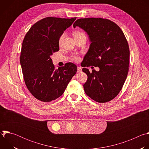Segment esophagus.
<instances>
[{
  "label": "esophagus",
  "instance_id": "34e87169",
  "mask_svg": "<svg viewBox=\"0 0 149 149\" xmlns=\"http://www.w3.org/2000/svg\"><path fill=\"white\" fill-rule=\"evenodd\" d=\"M81 71H82V68L78 66L77 67V72H81Z\"/></svg>",
  "mask_w": 149,
  "mask_h": 149
}]
</instances>
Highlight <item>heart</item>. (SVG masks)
I'll use <instances>...</instances> for the list:
<instances>
[{
    "label": "heart",
    "instance_id": "b5f03b06",
    "mask_svg": "<svg viewBox=\"0 0 149 149\" xmlns=\"http://www.w3.org/2000/svg\"><path fill=\"white\" fill-rule=\"evenodd\" d=\"M73 35H74V38H80V37H82V36H86V34H85L84 32H81V31H75L74 32ZM64 36H65V33H63V34H62V35H61V36L59 37V41H58L59 45H61V44L62 43V41L63 38H64ZM72 58L73 60H74V61H78V59H79V57H78V56L77 54L73 55L72 56Z\"/></svg>",
    "mask_w": 149,
    "mask_h": 149
}]
</instances>
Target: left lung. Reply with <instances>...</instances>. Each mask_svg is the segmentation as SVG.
Here are the masks:
<instances>
[{
  "label": "left lung",
  "instance_id": "8db88e82",
  "mask_svg": "<svg viewBox=\"0 0 149 149\" xmlns=\"http://www.w3.org/2000/svg\"><path fill=\"white\" fill-rule=\"evenodd\" d=\"M73 26L83 29L91 42L82 67L93 65L100 68L98 71L93 70L91 73L88 69L82 68L88 77L84 84L85 93L98 102L110 101L121 91L128 74V42L120 27L108 19H79Z\"/></svg>",
  "mask_w": 149,
  "mask_h": 149
}]
</instances>
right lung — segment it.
<instances>
[{"label": "right lung", "instance_id": "right-lung-1", "mask_svg": "<svg viewBox=\"0 0 149 149\" xmlns=\"http://www.w3.org/2000/svg\"><path fill=\"white\" fill-rule=\"evenodd\" d=\"M75 19L45 17L35 24L25 36L20 65L28 89L40 101L49 102L61 96L77 72L76 65L71 62L55 69L51 58L59 49V37Z\"/></svg>", "mask_w": 149, "mask_h": 149}]
</instances>
